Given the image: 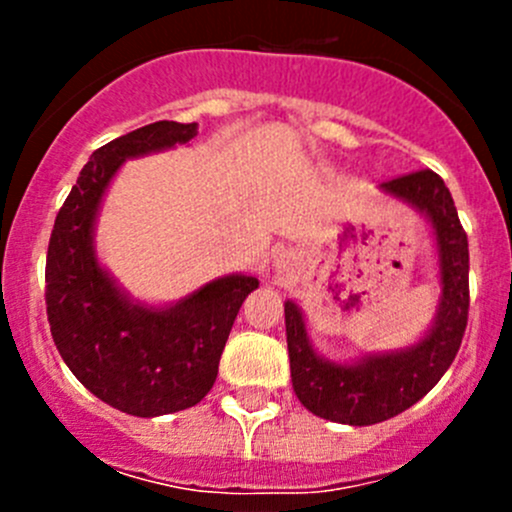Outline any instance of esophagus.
<instances>
[{
  "instance_id": "1",
  "label": "esophagus",
  "mask_w": 512,
  "mask_h": 512,
  "mask_svg": "<svg viewBox=\"0 0 512 512\" xmlns=\"http://www.w3.org/2000/svg\"><path fill=\"white\" fill-rule=\"evenodd\" d=\"M289 265H292V257H289V255H277V260H275L277 270H287Z\"/></svg>"
}]
</instances>
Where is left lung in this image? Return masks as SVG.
<instances>
[{
  "label": "left lung",
  "instance_id": "left-lung-1",
  "mask_svg": "<svg viewBox=\"0 0 512 512\" xmlns=\"http://www.w3.org/2000/svg\"><path fill=\"white\" fill-rule=\"evenodd\" d=\"M381 193L409 203L428 220L436 240V317L416 344L396 352L364 354L354 361L324 359L312 347L302 309L287 299L285 327L292 389L314 416L349 426H371L399 416L438 384L461 349L468 324V237L451 190L433 170L401 175L379 185Z\"/></svg>",
  "mask_w": 512,
  "mask_h": 512
}]
</instances>
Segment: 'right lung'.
I'll list each match as a JSON object with an SVG mask.
<instances>
[{
	"instance_id": "obj_1",
	"label": "right lung",
	"mask_w": 512,
	"mask_h": 512,
	"mask_svg": "<svg viewBox=\"0 0 512 512\" xmlns=\"http://www.w3.org/2000/svg\"><path fill=\"white\" fill-rule=\"evenodd\" d=\"M198 123L158 121L94 151L56 215L46 252V314L61 359L123 414H175L205 399L232 322L257 277L225 275L168 307L133 302L94 245L101 200L128 158L183 146Z\"/></svg>"
}]
</instances>
